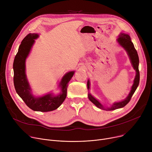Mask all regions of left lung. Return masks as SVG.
<instances>
[{
  "label": "left lung",
  "instance_id": "left-lung-1",
  "mask_svg": "<svg viewBox=\"0 0 152 152\" xmlns=\"http://www.w3.org/2000/svg\"><path fill=\"white\" fill-rule=\"evenodd\" d=\"M117 42L119 44L120 46H122L124 49L126 51L127 54L129 56L130 59V61L132 65L133 68L136 71V76L134 79L133 84L131 87V89L130 92L127 96V97L119 102H115L113 104V105L110 107H106L104 106L102 103H101L98 99H96L95 97H94L90 93L88 92V98L91 102H92L97 107L105 110H113L117 109L122 108L125 106L130 101L131 97L135 92V91L139 84V79H140V75H139V56L137 53V50H136L133 42H131V38L128 34H126L124 33H120L118 35V38L117 39ZM90 80L89 79L87 81V88L88 90L90 89Z\"/></svg>",
  "mask_w": 152,
  "mask_h": 152
}]
</instances>
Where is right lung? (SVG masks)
I'll return each instance as SVG.
<instances>
[{"label":"right lung","mask_w":152,"mask_h":152,"mask_svg":"<svg viewBox=\"0 0 152 152\" xmlns=\"http://www.w3.org/2000/svg\"><path fill=\"white\" fill-rule=\"evenodd\" d=\"M38 34H29L22 41L13 62L14 86L16 93L22 98L26 105L35 111L49 112L57 109L66 96L68 84L75 74V71L66 73L59 83L60 93L54 95L49 93L42 96H35L28 82L26 73V60L31 50Z\"/></svg>","instance_id":"obj_1"}]
</instances>
